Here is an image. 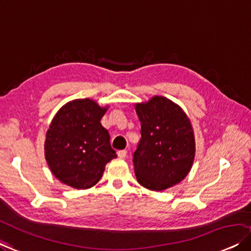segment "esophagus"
I'll return each mask as SVG.
<instances>
[{
  "instance_id": "1",
  "label": "esophagus",
  "mask_w": 251,
  "mask_h": 251,
  "mask_svg": "<svg viewBox=\"0 0 251 251\" xmlns=\"http://www.w3.org/2000/svg\"><path fill=\"white\" fill-rule=\"evenodd\" d=\"M126 154H128V151L126 150H122V151H118V156L120 158H126Z\"/></svg>"
}]
</instances>
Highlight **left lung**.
I'll return each instance as SVG.
<instances>
[{"instance_id": "obj_1", "label": "left lung", "mask_w": 251, "mask_h": 251, "mask_svg": "<svg viewBox=\"0 0 251 251\" xmlns=\"http://www.w3.org/2000/svg\"><path fill=\"white\" fill-rule=\"evenodd\" d=\"M141 138L133 152L137 181L161 191L182 181L195 159L191 123L179 105L163 96L136 105Z\"/></svg>"}]
</instances>
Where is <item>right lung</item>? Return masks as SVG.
Returning <instances> with one entry per match:
<instances>
[{"label":"right lung","mask_w":251,"mask_h":251,"mask_svg":"<svg viewBox=\"0 0 251 251\" xmlns=\"http://www.w3.org/2000/svg\"><path fill=\"white\" fill-rule=\"evenodd\" d=\"M105 112L92 100H75L54 117L46 133L45 158L61 182L75 189L95 186L106 163L117 157L100 125Z\"/></svg>","instance_id":"add662e5"}]
</instances>
